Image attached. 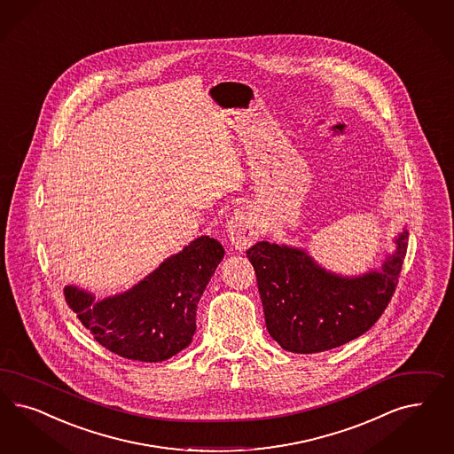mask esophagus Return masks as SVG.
I'll return each instance as SVG.
<instances>
[{
	"label": "esophagus",
	"instance_id": "34e87169",
	"mask_svg": "<svg viewBox=\"0 0 454 454\" xmlns=\"http://www.w3.org/2000/svg\"><path fill=\"white\" fill-rule=\"evenodd\" d=\"M227 231L235 249L246 250L250 247L261 235L255 210L252 207L237 208L227 223Z\"/></svg>",
	"mask_w": 454,
	"mask_h": 454
}]
</instances>
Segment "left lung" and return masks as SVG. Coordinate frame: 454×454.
<instances>
[{
	"instance_id": "left-lung-1",
	"label": "left lung",
	"mask_w": 454,
	"mask_h": 454,
	"mask_svg": "<svg viewBox=\"0 0 454 454\" xmlns=\"http://www.w3.org/2000/svg\"><path fill=\"white\" fill-rule=\"evenodd\" d=\"M380 272L344 278L325 272L306 252L257 242L247 250L262 299L265 325L282 349L329 351L363 336L391 302L408 249V232L395 240Z\"/></svg>"
}]
</instances>
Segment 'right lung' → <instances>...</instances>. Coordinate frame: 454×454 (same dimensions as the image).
<instances>
[{
	"label": "right lung",
	"mask_w": 454,
	"mask_h": 454,
	"mask_svg": "<svg viewBox=\"0 0 454 454\" xmlns=\"http://www.w3.org/2000/svg\"><path fill=\"white\" fill-rule=\"evenodd\" d=\"M222 259V246L204 235L129 293L95 302L91 294L67 286L65 299L105 349L132 361L159 363L191 344L199 299Z\"/></svg>",
	"instance_id": "obj_1"
}]
</instances>
